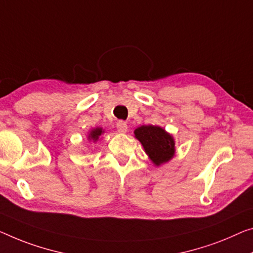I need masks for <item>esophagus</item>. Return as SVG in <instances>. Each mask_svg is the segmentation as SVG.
I'll return each mask as SVG.
<instances>
[{
	"mask_svg": "<svg viewBox=\"0 0 253 253\" xmlns=\"http://www.w3.org/2000/svg\"><path fill=\"white\" fill-rule=\"evenodd\" d=\"M116 129L120 132V133H126L127 131V124L124 121H119L116 124Z\"/></svg>",
	"mask_w": 253,
	"mask_h": 253,
	"instance_id": "34e87169",
	"label": "esophagus"
}]
</instances>
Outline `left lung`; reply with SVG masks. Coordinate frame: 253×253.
<instances>
[{"instance_id":"left-lung-1","label":"left lung","mask_w":253,"mask_h":253,"mask_svg":"<svg viewBox=\"0 0 253 253\" xmlns=\"http://www.w3.org/2000/svg\"><path fill=\"white\" fill-rule=\"evenodd\" d=\"M134 137L155 166H162L175 156V140L158 126H141L134 130Z\"/></svg>"}]
</instances>
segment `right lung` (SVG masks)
<instances>
[{"label":"right lung","mask_w":253,"mask_h":253,"mask_svg":"<svg viewBox=\"0 0 253 253\" xmlns=\"http://www.w3.org/2000/svg\"><path fill=\"white\" fill-rule=\"evenodd\" d=\"M104 133H105V130L100 126H97V127H94V129H90L88 131V134H87L88 141L95 143V142L98 141L100 137H102Z\"/></svg>","instance_id":"obj_1"}]
</instances>
